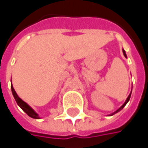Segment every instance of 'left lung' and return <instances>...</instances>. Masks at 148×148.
<instances>
[{
	"label": "left lung",
	"instance_id": "8db88e82",
	"mask_svg": "<svg viewBox=\"0 0 148 148\" xmlns=\"http://www.w3.org/2000/svg\"><path fill=\"white\" fill-rule=\"evenodd\" d=\"M123 55H124V56H125V57H127V55H126V52H125V50H124L123 49ZM131 92H132V90H131ZM131 92H130V95L128 96V98H127V99H126V101L124 102V103H123V105H122V106H121V107H120V108H119L118 110H116V111H114L113 113H111V114H110L109 116H112V115H114V114H116V113H117V112H119V111H120L121 110H123V107H124V106H125V105L127 104V103H128V102L130 101V96H131Z\"/></svg>",
	"mask_w": 148,
	"mask_h": 148
}]
</instances>
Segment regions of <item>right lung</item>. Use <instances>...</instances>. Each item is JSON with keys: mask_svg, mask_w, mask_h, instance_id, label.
Returning a JSON list of instances; mask_svg holds the SVG:
<instances>
[{"mask_svg": "<svg viewBox=\"0 0 148 148\" xmlns=\"http://www.w3.org/2000/svg\"><path fill=\"white\" fill-rule=\"evenodd\" d=\"M11 90H12V93H13V95H14V98L15 101H16V103L17 104L30 116V117H32V118H34V119H40V117H39V116H38V114L27 103H25V101H23L18 96V94L16 93V92H15L14 88V86H13V85H11Z\"/></svg>", "mask_w": 148, "mask_h": 148, "instance_id": "right-lung-1", "label": "right lung"}]
</instances>
